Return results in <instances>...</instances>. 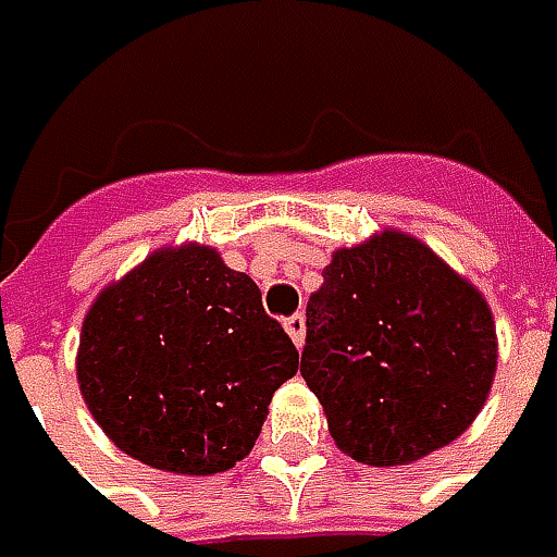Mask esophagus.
I'll return each instance as SVG.
<instances>
[{"instance_id":"34e87169","label":"esophagus","mask_w":557,"mask_h":557,"mask_svg":"<svg viewBox=\"0 0 557 557\" xmlns=\"http://www.w3.org/2000/svg\"><path fill=\"white\" fill-rule=\"evenodd\" d=\"M285 332L294 341V347H304V341H307V319L300 312L290 315V319H285Z\"/></svg>"}]
</instances>
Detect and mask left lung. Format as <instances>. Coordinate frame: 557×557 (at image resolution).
Returning <instances> with one entry per match:
<instances>
[{"instance_id":"1","label":"left lung","mask_w":557,"mask_h":557,"mask_svg":"<svg viewBox=\"0 0 557 557\" xmlns=\"http://www.w3.org/2000/svg\"><path fill=\"white\" fill-rule=\"evenodd\" d=\"M322 275L307 304L300 374L337 449L396 468L461 437L499 359L478 285L399 228L337 247Z\"/></svg>"}]
</instances>
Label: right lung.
I'll return each mask as SVG.
<instances>
[{"instance_id":"obj_1","label":"right lung","mask_w":557,"mask_h":557,"mask_svg":"<svg viewBox=\"0 0 557 557\" xmlns=\"http://www.w3.org/2000/svg\"><path fill=\"white\" fill-rule=\"evenodd\" d=\"M297 350L216 247H158L83 319L76 384L108 440L148 468L207 478L253 449Z\"/></svg>"}]
</instances>
